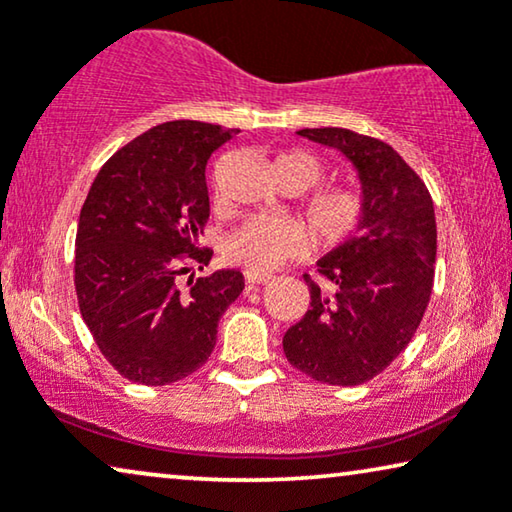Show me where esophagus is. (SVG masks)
I'll return each instance as SVG.
<instances>
[{"instance_id": "34e87169", "label": "esophagus", "mask_w": 512, "mask_h": 512, "mask_svg": "<svg viewBox=\"0 0 512 512\" xmlns=\"http://www.w3.org/2000/svg\"><path fill=\"white\" fill-rule=\"evenodd\" d=\"M244 279H247V284H268L272 275H265V272H254V270H247L244 272Z\"/></svg>"}]
</instances>
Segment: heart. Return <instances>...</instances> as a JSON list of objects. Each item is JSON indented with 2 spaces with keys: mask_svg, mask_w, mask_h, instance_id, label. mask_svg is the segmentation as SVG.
Wrapping results in <instances>:
<instances>
[{
  "mask_svg": "<svg viewBox=\"0 0 512 512\" xmlns=\"http://www.w3.org/2000/svg\"><path fill=\"white\" fill-rule=\"evenodd\" d=\"M275 174L284 184L300 191L317 184L321 165L307 153L291 151L275 160ZM363 195L352 186H333L314 193L305 205L319 242L326 247L345 242L363 219ZM312 247V233L303 221L293 216H256L242 223L226 242V256L237 265L254 272H272L289 258L303 256Z\"/></svg>",
  "mask_w": 512,
  "mask_h": 512,
  "instance_id": "1",
  "label": "heart"
}]
</instances>
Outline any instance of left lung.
<instances>
[{"label": "left lung", "instance_id": "obj_1", "mask_svg": "<svg viewBox=\"0 0 512 512\" xmlns=\"http://www.w3.org/2000/svg\"><path fill=\"white\" fill-rule=\"evenodd\" d=\"M300 137L340 151L359 179L363 219L354 237L305 275L310 310L284 333V354L312 380L356 387L408 347L429 305L436 214L424 181L380 139L345 128H305Z\"/></svg>", "mask_w": 512, "mask_h": 512}]
</instances>
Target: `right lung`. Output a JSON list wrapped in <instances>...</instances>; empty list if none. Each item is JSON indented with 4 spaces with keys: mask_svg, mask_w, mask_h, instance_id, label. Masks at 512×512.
I'll return each mask as SVG.
<instances>
[{
    "mask_svg": "<svg viewBox=\"0 0 512 512\" xmlns=\"http://www.w3.org/2000/svg\"><path fill=\"white\" fill-rule=\"evenodd\" d=\"M237 130L170 121L111 156L90 186L76 230L74 284L81 317L111 366L163 387L209 359L216 326L244 289L240 270L179 277L209 263L198 249L209 219L205 167Z\"/></svg>",
    "mask_w": 512,
    "mask_h": 512,
    "instance_id": "right-lung-1",
    "label": "right lung"
}]
</instances>
